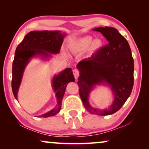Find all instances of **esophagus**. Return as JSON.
Returning <instances> with one entry per match:
<instances>
[{"mask_svg":"<svg viewBox=\"0 0 149 149\" xmlns=\"http://www.w3.org/2000/svg\"><path fill=\"white\" fill-rule=\"evenodd\" d=\"M73 74H74L75 79H78L79 77V70H77V69H76V68L74 69V70H73Z\"/></svg>","mask_w":149,"mask_h":149,"instance_id":"1","label":"esophagus"}]
</instances>
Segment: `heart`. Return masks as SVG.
<instances>
[{"mask_svg": "<svg viewBox=\"0 0 149 149\" xmlns=\"http://www.w3.org/2000/svg\"><path fill=\"white\" fill-rule=\"evenodd\" d=\"M104 46L102 38H95L93 40L91 36H85L74 40L69 46V50L74 54H82L87 52L89 56L96 54Z\"/></svg>", "mask_w": 149, "mask_h": 149, "instance_id": "b5f03b06", "label": "heart"}]
</instances>
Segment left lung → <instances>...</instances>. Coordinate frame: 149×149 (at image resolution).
Returning <instances> with one entry per match:
<instances>
[{"mask_svg": "<svg viewBox=\"0 0 149 149\" xmlns=\"http://www.w3.org/2000/svg\"><path fill=\"white\" fill-rule=\"evenodd\" d=\"M108 45L90 58L77 64L79 70V95L85 109L91 114L109 115L121 109L131 94L134 86V64L127 40L113 27H98ZM109 87L113 95L112 104L108 109L91 107L88 102L91 91L97 86Z\"/></svg>", "mask_w": 149, "mask_h": 149, "instance_id": "left-lung-1", "label": "left lung"}]
</instances>
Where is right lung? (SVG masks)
Segmentation results:
<instances>
[{
	"instance_id": "obj_1",
	"label": "right lung",
	"mask_w": 149,
	"mask_h": 149,
	"mask_svg": "<svg viewBox=\"0 0 149 149\" xmlns=\"http://www.w3.org/2000/svg\"><path fill=\"white\" fill-rule=\"evenodd\" d=\"M66 35V33H62L60 30L31 31L24 36L23 40L18 45L12 66L11 83L12 90L17 100L18 91L28 63L36 58L49 61L52 58L53 54H59ZM74 80L70 68L64 69L53 77L52 86L56 95L57 104L51 111L39 115L40 117H52L60 112L67 84L74 82Z\"/></svg>"
}]
</instances>
